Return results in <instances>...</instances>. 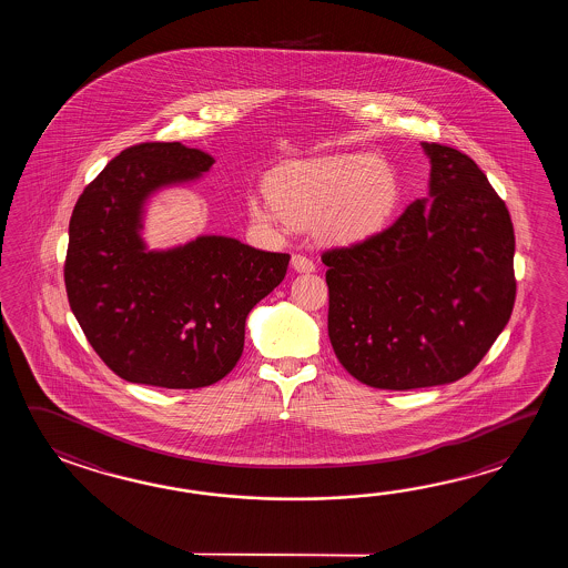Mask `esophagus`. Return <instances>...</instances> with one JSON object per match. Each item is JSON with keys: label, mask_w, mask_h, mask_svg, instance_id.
Listing matches in <instances>:
<instances>
[{"label": "esophagus", "mask_w": 568, "mask_h": 568, "mask_svg": "<svg viewBox=\"0 0 568 568\" xmlns=\"http://www.w3.org/2000/svg\"><path fill=\"white\" fill-rule=\"evenodd\" d=\"M292 267L301 274H311V272H314V262L306 255L294 254L292 255Z\"/></svg>", "instance_id": "34e87169"}]
</instances>
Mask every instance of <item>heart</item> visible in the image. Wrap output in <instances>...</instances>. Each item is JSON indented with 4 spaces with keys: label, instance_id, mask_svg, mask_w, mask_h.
I'll use <instances>...</instances> for the list:
<instances>
[{
    "label": "heart",
    "instance_id": "1",
    "mask_svg": "<svg viewBox=\"0 0 568 568\" xmlns=\"http://www.w3.org/2000/svg\"><path fill=\"white\" fill-rule=\"evenodd\" d=\"M399 179L372 154L292 160L270 176V191L250 194L247 213L264 225L318 221L328 240L353 243L386 227L399 203Z\"/></svg>",
    "mask_w": 568,
    "mask_h": 568
}]
</instances>
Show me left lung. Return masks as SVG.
<instances>
[{
	"label": "left lung",
	"mask_w": 568,
	"mask_h": 568,
	"mask_svg": "<svg viewBox=\"0 0 568 568\" xmlns=\"http://www.w3.org/2000/svg\"><path fill=\"white\" fill-rule=\"evenodd\" d=\"M428 199L382 233L323 254L328 338L365 386L457 382L506 328L516 301L514 225L471 158L423 142Z\"/></svg>",
	"instance_id": "1"
}]
</instances>
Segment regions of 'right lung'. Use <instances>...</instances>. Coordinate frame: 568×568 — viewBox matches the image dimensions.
<instances>
[{
	"label": "right lung",
	"mask_w": 568,
	"mask_h": 568,
	"mask_svg": "<svg viewBox=\"0 0 568 568\" xmlns=\"http://www.w3.org/2000/svg\"><path fill=\"white\" fill-rule=\"evenodd\" d=\"M213 156L145 142L113 158L74 205L64 284L87 341L125 382L194 389L240 362L245 318L286 276L288 254L223 235L148 250L145 203L201 179Z\"/></svg>",
	"instance_id": "add662e5"
}]
</instances>
